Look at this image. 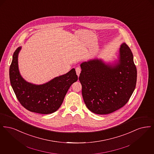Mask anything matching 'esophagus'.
<instances>
[{"instance_id": "obj_1", "label": "esophagus", "mask_w": 154, "mask_h": 154, "mask_svg": "<svg viewBox=\"0 0 154 154\" xmlns=\"http://www.w3.org/2000/svg\"><path fill=\"white\" fill-rule=\"evenodd\" d=\"M81 68L80 67H76V69H75V72H76V74H77V75H78V76H79L80 75V74L81 73Z\"/></svg>"}]
</instances>
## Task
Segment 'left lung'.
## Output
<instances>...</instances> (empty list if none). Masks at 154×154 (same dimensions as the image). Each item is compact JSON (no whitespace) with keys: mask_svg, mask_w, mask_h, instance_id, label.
<instances>
[{"mask_svg":"<svg viewBox=\"0 0 154 154\" xmlns=\"http://www.w3.org/2000/svg\"><path fill=\"white\" fill-rule=\"evenodd\" d=\"M80 67L82 95L91 111L108 114L128 102L136 87L137 69L132 51L126 43L121 45L114 62L95 58L82 62Z\"/></svg>","mask_w":154,"mask_h":154,"instance_id":"left-lung-1","label":"left lung"}]
</instances>
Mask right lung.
I'll return each instance as SVG.
<instances>
[{
  "instance_id": "1",
  "label": "right lung",
  "mask_w": 154,
  "mask_h": 154,
  "mask_svg": "<svg viewBox=\"0 0 154 154\" xmlns=\"http://www.w3.org/2000/svg\"><path fill=\"white\" fill-rule=\"evenodd\" d=\"M21 47L15 51L9 70L11 85L18 101L26 109L38 114H51L62 104L67 91L78 80L75 69L43 84L36 85L23 79L20 73L18 57Z\"/></svg>"
}]
</instances>
